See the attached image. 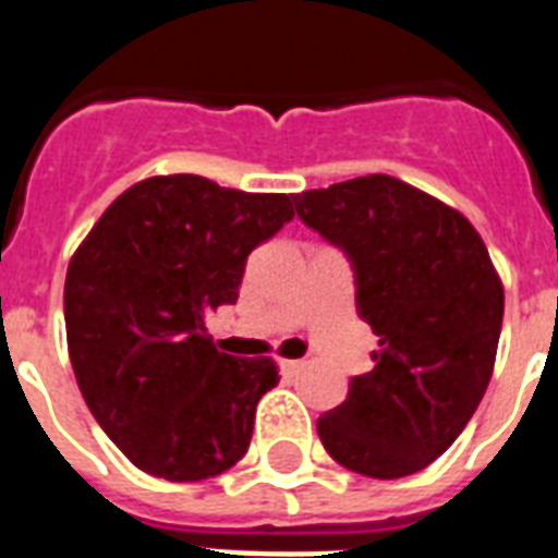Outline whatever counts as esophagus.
Segmentation results:
<instances>
[{
    "mask_svg": "<svg viewBox=\"0 0 558 558\" xmlns=\"http://www.w3.org/2000/svg\"><path fill=\"white\" fill-rule=\"evenodd\" d=\"M278 365H280V371H283V373H298L301 367L306 365V362H304V359H280Z\"/></svg>",
    "mask_w": 558,
    "mask_h": 558,
    "instance_id": "obj_1",
    "label": "esophagus"
}]
</instances>
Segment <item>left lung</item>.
<instances>
[{"label": "left lung", "mask_w": 558, "mask_h": 558, "mask_svg": "<svg viewBox=\"0 0 558 558\" xmlns=\"http://www.w3.org/2000/svg\"><path fill=\"white\" fill-rule=\"evenodd\" d=\"M295 210L344 252L379 336L318 437L350 472L414 475L458 440L493 376L504 287L489 252L463 214L385 173L298 193Z\"/></svg>", "instance_id": "8db88e82"}]
</instances>
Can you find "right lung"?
Masks as SVG:
<instances>
[{"label":"right lung","instance_id":"add662e5","mask_svg":"<svg viewBox=\"0 0 558 558\" xmlns=\"http://www.w3.org/2000/svg\"><path fill=\"white\" fill-rule=\"evenodd\" d=\"M292 217L287 193L153 177L121 193L74 252L63 292L74 376L109 440L147 475L205 481L248 449L278 367L217 353L205 318L236 304L248 254Z\"/></svg>","mask_w":558,"mask_h":558}]
</instances>
